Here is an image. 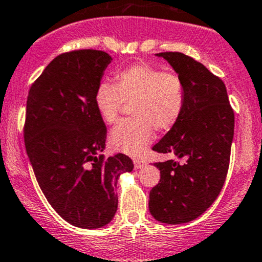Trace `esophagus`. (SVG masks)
<instances>
[{"mask_svg":"<svg viewBox=\"0 0 262 262\" xmlns=\"http://www.w3.org/2000/svg\"><path fill=\"white\" fill-rule=\"evenodd\" d=\"M133 162H134V167H136V169H139V168L145 166V163L142 161V159H134Z\"/></svg>","mask_w":262,"mask_h":262,"instance_id":"obj_1","label":"esophagus"}]
</instances>
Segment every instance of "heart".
Instances as JSON below:
<instances>
[{
    "mask_svg": "<svg viewBox=\"0 0 262 262\" xmlns=\"http://www.w3.org/2000/svg\"><path fill=\"white\" fill-rule=\"evenodd\" d=\"M94 103L108 124L118 119L124 103H132L133 119L118 124L109 140L118 152L138 157L152 143L156 130L166 133L180 120L184 108L183 81L177 74L142 62L118 71L115 85H99Z\"/></svg>",
    "mask_w": 262,
    "mask_h": 262,
    "instance_id": "b5f03b06",
    "label": "heart"
}]
</instances>
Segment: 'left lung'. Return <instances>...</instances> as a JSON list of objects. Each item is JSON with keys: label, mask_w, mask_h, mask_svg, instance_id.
<instances>
[{"label": "left lung", "mask_w": 262, "mask_h": 262, "mask_svg": "<svg viewBox=\"0 0 262 262\" xmlns=\"http://www.w3.org/2000/svg\"><path fill=\"white\" fill-rule=\"evenodd\" d=\"M183 81L184 108L180 120L156 145L158 153L186 157L154 163L161 180L150 189L149 211L157 221H193L216 201L230 164L235 115L224 81L205 65L182 52H161Z\"/></svg>", "instance_id": "left-lung-1"}]
</instances>
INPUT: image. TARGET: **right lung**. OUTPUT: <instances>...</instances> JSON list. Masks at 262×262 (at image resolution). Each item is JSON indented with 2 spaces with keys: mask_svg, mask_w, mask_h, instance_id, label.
<instances>
[{
  "mask_svg": "<svg viewBox=\"0 0 262 262\" xmlns=\"http://www.w3.org/2000/svg\"><path fill=\"white\" fill-rule=\"evenodd\" d=\"M112 56L100 50L59 55L31 85L25 147L46 200L69 224L108 225L118 208L117 181L133 170L128 156L104 158L106 126L94 96Z\"/></svg>",
  "mask_w": 262,
  "mask_h": 262,
  "instance_id": "right-lung-1",
  "label": "right lung"
}]
</instances>
